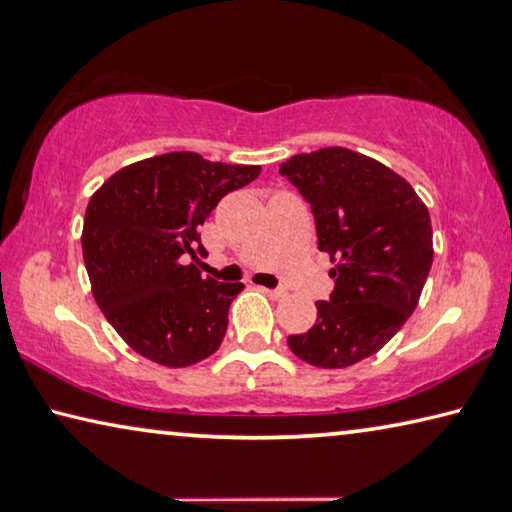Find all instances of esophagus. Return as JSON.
<instances>
[{
	"label": "esophagus",
	"instance_id": "1",
	"mask_svg": "<svg viewBox=\"0 0 512 512\" xmlns=\"http://www.w3.org/2000/svg\"><path fill=\"white\" fill-rule=\"evenodd\" d=\"M262 291L269 298H273V300H282V298H287V291L285 289H266V287H262Z\"/></svg>",
	"mask_w": 512,
	"mask_h": 512
}]
</instances>
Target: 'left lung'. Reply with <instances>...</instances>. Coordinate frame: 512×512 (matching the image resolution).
<instances>
[{
  "mask_svg": "<svg viewBox=\"0 0 512 512\" xmlns=\"http://www.w3.org/2000/svg\"><path fill=\"white\" fill-rule=\"evenodd\" d=\"M312 205L319 250L337 262L316 323L287 344L319 369H344L378 353L419 303L433 264L431 216L415 189L367 154L323 148L280 164Z\"/></svg>",
  "mask_w": 512,
  "mask_h": 512,
  "instance_id": "8db88e82",
  "label": "left lung"
}]
</instances>
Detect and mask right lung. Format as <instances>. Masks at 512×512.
I'll use <instances>...</instances> for the list:
<instances>
[{
    "label": "right lung",
    "instance_id": "1",
    "mask_svg": "<svg viewBox=\"0 0 512 512\" xmlns=\"http://www.w3.org/2000/svg\"><path fill=\"white\" fill-rule=\"evenodd\" d=\"M259 170L168 152L120 168L88 200L81 250L93 298L143 358L182 369L218 351L243 285L202 278L198 227Z\"/></svg>",
    "mask_w": 512,
    "mask_h": 512
}]
</instances>
